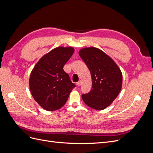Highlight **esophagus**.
Returning a JSON list of instances; mask_svg holds the SVG:
<instances>
[{
    "label": "esophagus",
    "instance_id": "esophagus-1",
    "mask_svg": "<svg viewBox=\"0 0 153 153\" xmlns=\"http://www.w3.org/2000/svg\"><path fill=\"white\" fill-rule=\"evenodd\" d=\"M81 84H82V82L80 80V81H78V82H76V85H77V86H80L81 85Z\"/></svg>",
    "mask_w": 153,
    "mask_h": 153
}]
</instances>
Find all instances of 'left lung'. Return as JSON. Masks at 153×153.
I'll list each match as a JSON object with an SVG mask.
<instances>
[{"mask_svg": "<svg viewBox=\"0 0 153 153\" xmlns=\"http://www.w3.org/2000/svg\"><path fill=\"white\" fill-rule=\"evenodd\" d=\"M79 55L89 68L92 77V89L82 98L89 107L101 110L111 105L121 90L123 76L115 62L102 50L85 48Z\"/></svg>", "mask_w": 153, "mask_h": 153, "instance_id": "1", "label": "left lung"}]
</instances>
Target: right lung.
<instances>
[{"label":"right lung","mask_w":153,"mask_h":153,"mask_svg":"<svg viewBox=\"0 0 153 153\" xmlns=\"http://www.w3.org/2000/svg\"><path fill=\"white\" fill-rule=\"evenodd\" d=\"M74 52L72 47H57L41 57L29 78L32 96L47 111L57 110L65 105L75 85L63 67Z\"/></svg>","instance_id":"right-lung-1"}]
</instances>
